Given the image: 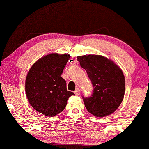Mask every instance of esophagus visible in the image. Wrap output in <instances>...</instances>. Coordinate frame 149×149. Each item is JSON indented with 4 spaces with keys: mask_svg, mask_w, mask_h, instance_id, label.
<instances>
[{
    "mask_svg": "<svg viewBox=\"0 0 149 149\" xmlns=\"http://www.w3.org/2000/svg\"><path fill=\"white\" fill-rule=\"evenodd\" d=\"M74 93H75V95H80V89L79 88H77L76 90L74 91Z\"/></svg>",
    "mask_w": 149,
    "mask_h": 149,
    "instance_id": "1",
    "label": "esophagus"
}]
</instances>
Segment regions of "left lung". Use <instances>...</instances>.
<instances>
[{
    "instance_id": "8db88e82",
    "label": "left lung",
    "mask_w": 149,
    "mask_h": 149,
    "mask_svg": "<svg viewBox=\"0 0 149 149\" xmlns=\"http://www.w3.org/2000/svg\"><path fill=\"white\" fill-rule=\"evenodd\" d=\"M77 61L86 70L94 88L91 97H83L88 112L97 117L114 112L125 94V77L121 69L112 61L100 55L80 56Z\"/></svg>"
}]
</instances>
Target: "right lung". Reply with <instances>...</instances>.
Segmentation results:
<instances>
[{
    "instance_id": "right-lung-1",
    "label": "right lung",
    "mask_w": 149,
    "mask_h": 149,
    "mask_svg": "<svg viewBox=\"0 0 149 149\" xmlns=\"http://www.w3.org/2000/svg\"><path fill=\"white\" fill-rule=\"evenodd\" d=\"M70 56L52 53L37 61L26 79V94L31 105L47 116L58 114L65 108L74 93L66 88L61 77Z\"/></svg>"
}]
</instances>
